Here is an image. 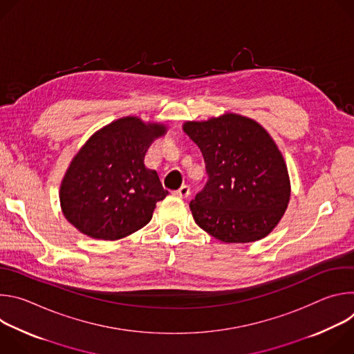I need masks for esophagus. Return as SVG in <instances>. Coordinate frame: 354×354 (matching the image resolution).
<instances>
[{
  "mask_svg": "<svg viewBox=\"0 0 354 354\" xmlns=\"http://www.w3.org/2000/svg\"><path fill=\"white\" fill-rule=\"evenodd\" d=\"M175 196L178 197H182V198H186L190 196V187L187 185H182L176 192H175Z\"/></svg>",
  "mask_w": 354,
  "mask_h": 354,
  "instance_id": "1",
  "label": "esophagus"
}]
</instances>
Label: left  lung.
<instances>
[{
  "label": "left lung",
  "mask_w": 354,
  "mask_h": 354,
  "mask_svg": "<svg viewBox=\"0 0 354 354\" xmlns=\"http://www.w3.org/2000/svg\"><path fill=\"white\" fill-rule=\"evenodd\" d=\"M183 131L200 148L209 176L190 201L196 224L227 243L269 235L290 201L287 167L270 134L236 113L186 122Z\"/></svg>",
  "instance_id": "obj_1"
}]
</instances>
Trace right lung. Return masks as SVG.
<instances>
[{
  "instance_id": "obj_1",
  "label": "right lung",
  "mask_w": 354,
  "mask_h": 354,
  "mask_svg": "<svg viewBox=\"0 0 354 354\" xmlns=\"http://www.w3.org/2000/svg\"><path fill=\"white\" fill-rule=\"evenodd\" d=\"M167 126L127 116L97 130L73 158L60 186L64 217L95 239L124 238L153 217L167 197L158 174L144 165Z\"/></svg>"
}]
</instances>
